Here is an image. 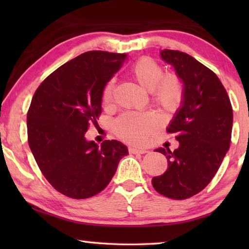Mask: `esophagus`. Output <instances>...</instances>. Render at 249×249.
I'll return each instance as SVG.
<instances>
[{
	"label": "esophagus",
	"mask_w": 249,
	"mask_h": 249,
	"mask_svg": "<svg viewBox=\"0 0 249 249\" xmlns=\"http://www.w3.org/2000/svg\"><path fill=\"white\" fill-rule=\"evenodd\" d=\"M129 154H146L147 150L146 149H137V148H133V147H129L128 148Z\"/></svg>",
	"instance_id": "obj_1"
}]
</instances>
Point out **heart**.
Returning a JSON list of instances; mask_svg holds the SVG:
<instances>
[{"label":"heart","mask_w":249,"mask_h":249,"mask_svg":"<svg viewBox=\"0 0 249 249\" xmlns=\"http://www.w3.org/2000/svg\"><path fill=\"white\" fill-rule=\"evenodd\" d=\"M133 78L153 93L154 102L167 113L178 111L184 100V84L179 75L166 73L162 66L150 57H142L130 68ZM114 79L108 80L102 91V102H111L114 92ZM158 127V119L153 113L127 112L114 122L116 136L130 144L142 145Z\"/></svg>","instance_id":"b5f03b06"}]
</instances>
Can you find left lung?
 <instances>
[{"label":"left lung","mask_w":249,"mask_h":249,"mask_svg":"<svg viewBox=\"0 0 249 249\" xmlns=\"http://www.w3.org/2000/svg\"><path fill=\"white\" fill-rule=\"evenodd\" d=\"M161 58L175 67L184 84L182 107L167 128L180 142L178 149L158 148L168 169L154 177L153 187L174 200L189 199L208 185L230 148L233 108L217 75L190 54L165 49Z\"/></svg>","instance_id":"left-lung-1"}]
</instances>
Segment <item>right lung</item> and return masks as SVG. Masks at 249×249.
<instances>
[{"instance_id": "1", "label": "right lung", "mask_w": 249, "mask_h": 249, "mask_svg": "<svg viewBox=\"0 0 249 249\" xmlns=\"http://www.w3.org/2000/svg\"><path fill=\"white\" fill-rule=\"evenodd\" d=\"M125 53L92 50L59 67L37 88L27 112L28 144L41 174L58 192L88 199L107 188L128 154L117 141L86 140L102 112V91Z\"/></svg>"}]
</instances>
